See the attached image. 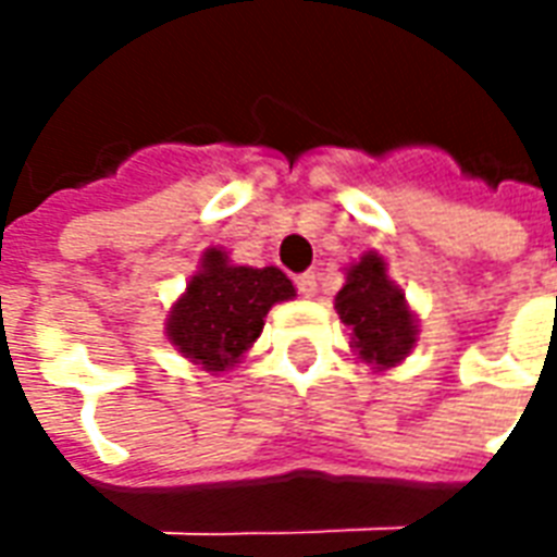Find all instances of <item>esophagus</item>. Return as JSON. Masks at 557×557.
Here are the masks:
<instances>
[{
    "instance_id": "1",
    "label": "esophagus",
    "mask_w": 557,
    "mask_h": 557,
    "mask_svg": "<svg viewBox=\"0 0 557 557\" xmlns=\"http://www.w3.org/2000/svg\"><path fill=\"white\" fill-rule=\"evenodd\" d=\"M315 274L313 271H304V274H298L295 277V286H298V292H301L304 298H310V295H315Z\"/></svg>"
}]
</instances>
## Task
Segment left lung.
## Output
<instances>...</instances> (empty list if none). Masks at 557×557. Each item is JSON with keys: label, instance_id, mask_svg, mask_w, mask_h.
Returning <instances> with one entry per match:
<instances>
[{"label": "left lung", "instance_id": "obj_1", "mask_svg": "<svg viewBox=\"0 0 557 557\" xmlns=\"http://www.w3.org/2000/svg\"><path fill=\"white\" fill-rule=\"evenodd\" d=\"M337 313L351 325L361 361L373 363L375 370L399 363L414 346V315L406 304V292L387 280L382 256L367 253L349 268L346 286L337 292Z\"/></svg>", "mask_w": 557, "mask_h": 557}]
</instances>
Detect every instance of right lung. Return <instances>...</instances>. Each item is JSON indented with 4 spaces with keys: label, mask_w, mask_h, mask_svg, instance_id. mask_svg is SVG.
<instances>
[{
    "label": "right lung",
    "mask_w": 557,
    "mask_h": 557,
    "mask_svg": "<svg viewBox=\"0 0 557 557\" xmlns=\"http://www.w3.org/2000/svg\"><path fill=\"white\" fill-rule=\"evenodd\" d=\"M292 295L295 286L280 268L230 265L226 253L208 250L202 271L172 307L166 337L184 358L220 373L253 346L268 310Z\"/></svg>",
    "instance_id": "obj_1"
}]
</instances>
